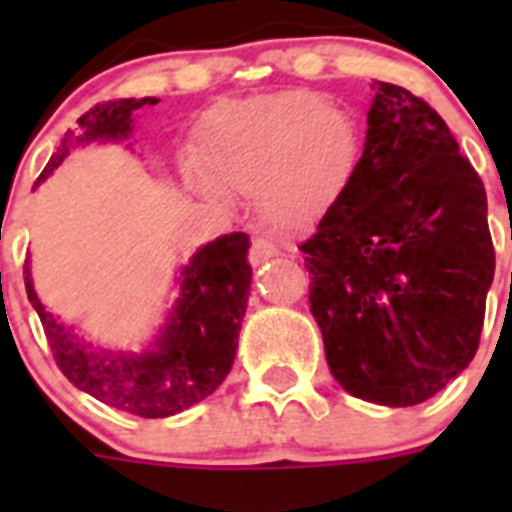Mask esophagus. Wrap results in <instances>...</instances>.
<instances>
[{
  "label": "esophagus",
  "instance_id": "34e87169",
  "mask_svg": "<svg viewBox=\"0 0 512 512\" xmlns=\"http://www.w3.org/2000/svg\"><path fill=\"white\" fill-rule=\"evenodd\" d=\"M274 256H279V248L274 243L264 241V238H253L251 251H248V259H251L253 266H261L264 261L274 259Z\"/></svg>",
  "mask_w": 512,
  "mask_h": 512
}]
</instances>
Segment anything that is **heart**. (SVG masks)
Segmentation results:
<instances>
[{"mask_svg":"<svg viewBox=\"0 0 512 512\" xmlns=\"http://www.w3.org/2000/svg\"><path fill=\"white\" fill-rule=\"evenodd\" d=\"M189 184L207 197L256 194L271 228H312L346 192L359 133L343 110L312 92L215 104L194 128Z\"/></svg>","mask_w":512,"mask_h":512,"instance_id":"obj_1","label":"heart"}]
</instances>
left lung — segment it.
Returning <instances> with one entry per match:
<instances>
[{
    "label": "left lung",
    "instance_id": "obj_1",
    "mask_svg": "<svg viewBox=\"0 0 512 512\" xmlns=\"http://www.w3.org/2000/svg\"><path fill=\"white\" fill-rule=\"evenodd\" d=\"M372 89L354 176L300 251L330 374L348 395L410 408L477 354L495 248L485 184L449 125L408 89Z\"/></svg>",
    "mask_w": 512,
    "mask_h": 512
}]
</instances>
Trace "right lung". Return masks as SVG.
<instances>
[{
  "label": "right lung",
  "mask_w": 512,
  "mask_h": 512,
  "mask_svg": "<svg viewBox=\"0 0 512 512\" xmlns=\"http://www.w3.org/2000/svg\"><path fill=\"white\" fill-rule=\"evenodd\" d=\"M156 102L143 97L92 107L79 117V133L69 130L61 140L35 187L76 146L128 140L133 135V112ZM248 246L246 233H228L197 248L176 277V300L169 307L166 323L143 351H112L84 341L74 328L45 310L27 261L22 274L27 300L38 312L63 377L122 413L169 418L210 397L228 377L251 292Z\"/></svg>",
  "instance_id": "1"
}]
</instances>
